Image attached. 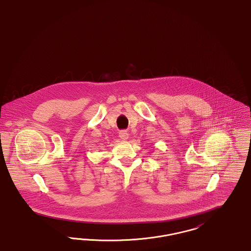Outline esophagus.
<instances>
[{"instance_id":"obj_1","label":"esophagus","mask_w":251,"mask_h":251,"mask_svg":"<svg viewBox=\"0 0 251 251\" xmlns=\"http://www.w3.org/2000/svg\"><path fill=\"white\" fill-rule=\"evenodd\" d=\"M120 137L122 140H127L129 138V133L126 131H121L120 132Z\"/></svg>"}]
</instances>
